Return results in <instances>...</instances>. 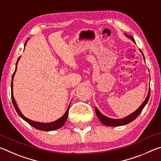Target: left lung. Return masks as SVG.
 Wrapping results in <instances>:
<instances>
[{
  "instance_id": "obj_1",
  "label": "left lung",
  "mask_w": 161,
  "mask_h": 161,
  "mask_svg": "<svg viewBox=\"0 0 161 161\" xmlns=\"http://www.w3.org/2000/svg\"><path fill=\"white\" fill-rule=\"evenodd\" d=\"M125 35H126V37L130 38L132 41H133V42H135V40H134V39H133V37L132 36H130V35H128L126 33H125ZM139 50L143 54L142 51H141V50ZM143 57L144 60H145V58H144L143 54ZM150 93H151V89H149L148 95H147L146 99L144 100V102H143L142 104L140 106V107L138 108V109H136L134 112L130 114V115L127 116L126 117H125V118H124V119H114L108 118V117L103 115V114L99 111V109H98L97 107H95V111H96V114L97 115L98 119H99V121L102 122L103 125H105V126H124V125H126L127 124H129L131 121H133V120H135L136 118H137L138 115H139L141 111H142V110L143 109V108L145 107L146 104L148 103V101L149 99Z\"/></svg>"
}]
</instances>
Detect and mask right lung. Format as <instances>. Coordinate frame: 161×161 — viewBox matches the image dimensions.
Segmentation results:
<instances>
[{
    "mask_svg": "<svg viewBox=\"0 0 161 161\" xmlns=\"http://www.w3.org/2000/svg\"><path fill=\"white\" fill-rule=\"evenodd\" d=\"M27 40V41H28ZM27 41L25 43V46L27 43ZM20 57L18 59L17 62H16V65H15V72L13 73V75L12 76V81H11V99H12V102L13 103V106H14L15 107V109L17 111V113L18 114V115L20 116L22 119L23 120H25L26 122H28V123L31 125L32 127L35 128L36 129L38 130H45V131H50V130H56V129H58L59 128H61L63 125L65 124V122L67 121V119L68 117V113H69V106L68 107L66 111V112L64 113V114L63 116H62L61 118H59V119L56 120V121H54L53 122H50V123H42V122H37V121H32V120L29 119L28 118H26L25 116H23V114L20 112V111L19 110V108L18 107L17 104H16V102L15 101L14 97H13V77H14L15 74V72H16V69H17V65H18V62L19 61V59H20Z\"/></svg>",
    "mask_w": 161,
    "mask_h": 161,
    "instance_id": "right-lung-1",
    "label": "right lung"
}]
</instances>
